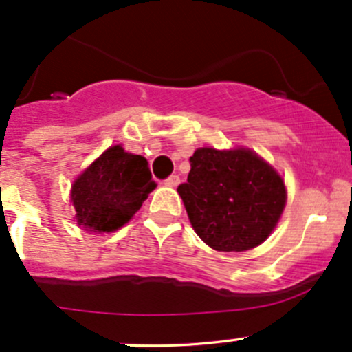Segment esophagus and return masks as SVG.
Listing matches in <instances>:
<instances>
[{"mask_svg": "<svg viewBox=\"0 0 352 352\" xmlns=\"http://www.w3.org/2000/svg\"><path fill=\"white\" fill-rule=\"evenodd\" d=\"M164 184L169 188H176L177 184H179V176H176V175L169 176L168 179H164Z\"/></svg>", "mask_w": 352, "mask_h": 352, "instance_id": "esophagus-1", "label": "esophagus"}]
</instances>
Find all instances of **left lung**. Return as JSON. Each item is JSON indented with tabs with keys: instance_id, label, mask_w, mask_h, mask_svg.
Returning a JSON list of instances; mask_svg holds the SVG:
<instances>
[{
	"instance_id": "1",
	"label": "left lung",
	"mask_w": 352,
	"mask_h": 352,
	"mask_svg": "<svg viewBox=\"0 0 352 352\" xmlns=\"http://www.w3.org/2000/svg\"><path fill=\"white\" fill-rule=\"evenodd\" d=\"M177 186L198 237L215 251L241 252L270 237L286 203L283 177L248 149L201 147Z\"/></svg>"
}]
</instances>
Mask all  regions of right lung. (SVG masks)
Instances as JSON below:
<instances>
[{"label":"right lung","instance_id":"right-lung-1","mask_svg":"<svg viewBox=\"0 0 352 352\" xmlns=\"http://www.w3.org/2000/svg\"><path fill=\"white\" fill-rule=\"evenodd\" d=\"M155 188L146 157L120 146L107 149L72 184L76 222L88 232L125 226Z\"/></svg>","mask_w":352,"mask_h":352}]
</instances>
